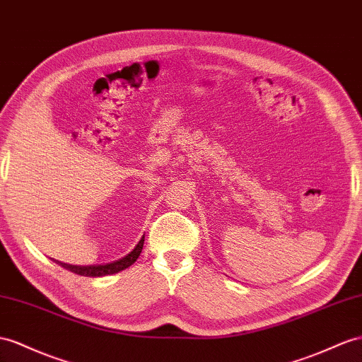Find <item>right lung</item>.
I'll return each mask as SVG.
<instances>
[{
  "label": "right lung",
  "instance_id": "right-lung-1",
  "mask_svg": "<svg viewBox=\"0 0 362 362\" xmlns=\"http://www.w3.org/2000/svg\"><path fill=\"white\" fill-rule=\"evenodd\" d=\"M144 242H145V235H142V238L139 240V243L134 246V249L129 254H127L125 257L119 258L116 262L111 263H102V264H88V266H78V264H69V263H61L58 260H53L57 264H59L64 269H67L73 274L81 275V276H91V278H98V276H105V275H111V274H117L120 271L127 269V267L132 266L139 255L142 252L144 247Z\"/></svg>",
  "mask_w": 362,
  "mask_h": 362
}]
</instances>
